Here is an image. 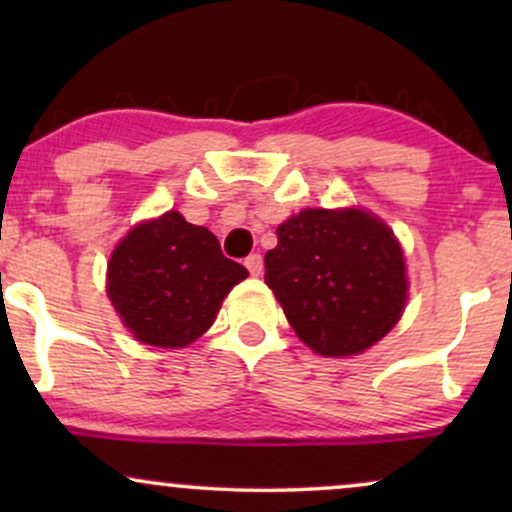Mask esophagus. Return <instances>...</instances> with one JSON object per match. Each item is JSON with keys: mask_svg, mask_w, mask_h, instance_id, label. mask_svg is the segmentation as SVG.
<instances>
[{"mask_svg": "<svg viewBox=\"0 0 512 512\" xmlns=\"http://www.w3.org/2000/svg\"><path fill=\"white\" fill-rule=\"evenodd\" d=\"M245 267H248V272H250L252 276H260L262 269H264L262 255H250L248 260H245Z\"/></svg>", "mask_w": 512, "mask_h": 512, "instance_id": "esophagus-1", "label": "esophagus"}]
</instances>
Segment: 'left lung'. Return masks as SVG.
Masks as SVG:
<instances>
[{
  "mask_svg": "<svg viewBox=\"0 0 512 512\" xmlns=\"http://www.w3.org/2000/svg\"><path fill=\"white\" fill-rule=\"evenodd\" d=\"M276 238L264 255V281L315 354H363L397 325L409 281L385 221L356 207L303 209Z\"/></svg>",
  "mask_w": 512,
  "mask_h": 512,
  "instance_id": "obj_1",
  "label": "left lung"
}]
</instances>
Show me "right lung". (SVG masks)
<instances>
[{
  "label": "right lung",
  "mask_w": 512,
  "mask_h": 512,
  "mask_svg": "<svg viewBox=\"0 0 512 512\" xmlns=\"http://www.w3.org/2000/svg\"><path fill=\"white\" fill-rule=\"evenodd\" d=\"M248 276L204 226L166 211L134 226L108 262V298L134 339L182 349L214 325L223 298Z\"/></svg>",
  "instance_id": "right-lung-1"
}]
</instances>
